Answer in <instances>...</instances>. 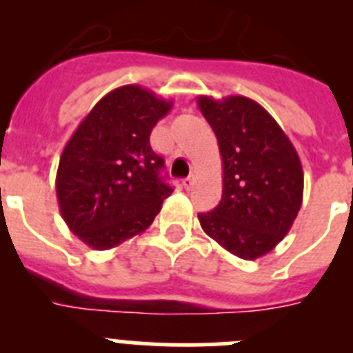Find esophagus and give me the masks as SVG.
<instances>
[{
  "instance_id": "esophagus-1",
  "label": "esophagus",
  "mask_w": 353,
  "mask_h": 353,
  "mask_svg": "<svg viewBox=\"0 0 353 353\" xmlns=\"http://www.w3.org/2000/svg\"><path fill=\"white\" fill-rule=\"evenodd\" d=\"M183 185H185V189H191V187L194 185V174H189V176L183 180Z\"/></svg>"
}]
</instances>
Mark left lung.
Returning <instances> with one entry per match:
<instances>
[{"label":"left lung","mask_w":353,"mask_h":353,"mask_svg":"<svg viewBox=\"0 0 353 353\" xmlns=\"http://www.w3.org/2000/svg\"><path fill=\"white\" fill-rule=\"evenodd\" d=\"M223 157V198L198 214L203 232L242 260L272 251L297 217L304 173L297 150L258 102L232 95L198 97Z\"/></svg>","instance_id":"8db88e82"}]
</instances>
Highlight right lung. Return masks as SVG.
<instances>
[{"instance_id":"obj_1","label":"right lung","mask_w":353,"mask_h":353,"mask_svg":"<svg viewBox=\"0 0 353 353\" xmlns=\"http://www.w3.org/2000/svg\"><path fill=\"white\" fill-rule=\"evenodd\" d=\"M173 102L138 84L109 92L65 145L56 198L67 226L97 251L117 248L154 223L173 192L150 134Z\"/></svg>"}]
</instances>
